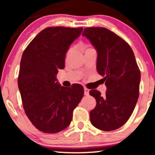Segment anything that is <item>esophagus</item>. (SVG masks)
Wrapping results in <instances>:
<instances>
[{
	"label": "esophagus",
	"mask_w": 155,
	"mask_h": 155,
	"mask_svg": "<svg viewBox=\"0 0 155 155\" xmlns=\"http://www.w3.org/2000/svg\"><path fill=\"white\" fill-rule=\"evenodd\" d=\"M89 92H90V90H89L87 88H86V87L84 88V95H85V96H87V95L89 94Z\"/></svg>",
	"instance_id": "34e87169"
}]
</instances>
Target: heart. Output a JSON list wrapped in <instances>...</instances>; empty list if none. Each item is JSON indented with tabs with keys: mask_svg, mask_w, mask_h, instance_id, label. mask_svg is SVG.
I'll return each instance as SVG.
<instances>
[{
	"mask_svg": "<svg viewBox=\"0 0 155 155\" xmlns=\"http://www.w3.org/2000/svg\"><path fill=\"white\" fill-rule=\"evenodd\" d=\"M71 50H72V49H71V48H70V49L68 50V54H70V53H71Z\"/></svg>",
	"mask_w": 155,
	"mask_h": 155,
	"instance_id": "heart-1",
	"label": "heart"
}]
</instances>
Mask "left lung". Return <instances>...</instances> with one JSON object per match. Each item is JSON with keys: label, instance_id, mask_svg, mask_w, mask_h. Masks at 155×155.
<instances>
[{"label": "left lung", "instance_id": "8db88e82", "mask_svg": "<svg viewBox=\"0 0 155 155\" xmlns=\"http://www.w3.org/2000/svg\"><path fill=\"white\" fill-rule=\"evenodd\" d=\"M82 36L97 50V70L107 88L104 96L96 90L90 91L97 101L90 111V121L99 130H114L126 124L135 109L140 71L132 48L113 31L104 27H88Z\"/></svg>", "mask_w": 155, "mask_h": 155}]
</instances>
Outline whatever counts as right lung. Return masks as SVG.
<instances>
[{"label":"right lung","mask_w":155,"mask_h":155,"mask_svg":"<svg viewBox=\"0 0 155 155\" xmlns=\"http://www.w3.org/2000/svg\"><path fill=\"white\" fill-rule=\"evenodd\" d=\"M82 30V27H47L22 54L18 80L22 105L31 124L43 133H56L66 128L83 97L81 84L65 87L56 79L58 69L65 68L70 46Z\"/></svg>","instance_id":"1"}]
</instances>
